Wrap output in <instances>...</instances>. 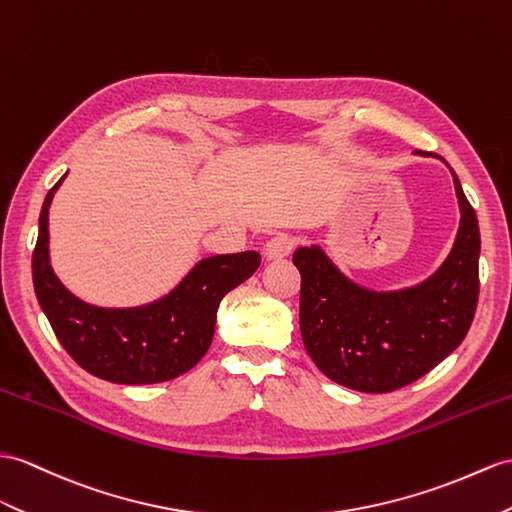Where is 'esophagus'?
<instances>
[{
    "mask_svg": "<svg viewBox=\"0 0 512 512\" xmlns=\"http://www.w3.org/2000/svg\"><path fill=\"white\" fill-rule=\"evenodd\" d=\"M291 247H293L291 236L276 234V236H271V239L265 243L263 252H265L267 260H280V258H284L286 254L291 252Z\"/></svg>",
    "mask_w": 512,
    "mask_h": 512,
    "instance_id": "34e87169",
    "label": "esophagus"
}]
</instances>
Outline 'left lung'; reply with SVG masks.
Instances as JSON below:
<instances>
[{"label": "left lung", "mask_w": 512, "mask_h": 512, "mask_svg": "<svg viewBox=\"0 0 512 512\" xmlns=\"http://www.w3.org/2000/svg\"><path fill=\"white\" fill-rule=\"evenodd\" d=\"M450 171L460 226L452 252L426 280L378 291L345 276L319 245L295 249L293 265L302 273L299 330L304 347L330 380L347 389H402L450 356L471 328L480 291V228L476 210Z\"/></svg>", "instance_id": "1"}]
</instances>
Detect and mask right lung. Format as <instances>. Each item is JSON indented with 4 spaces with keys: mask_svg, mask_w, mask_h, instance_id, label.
Masks as SVG:
<instances>
[{
    "mask_svg": "<svg viewBox=\"0 0 512 512\" xmlns=\"http://www.w3.org/2000/svg\"><path fill=\"white\" fill-rule=\"evenodd\" d=\"M62 176L47 193L32 256L36 299L60 345L93 376L115 384H156L182 376L208 352L221 299L260 265V254L202 258L158 299L106 308L84 302L60 282L49 258V206Z\"/></svg>",
    "mask_w": 512,
    "mask_h": 512,
    "instance_id": "right-lung-1",
    "label": "right lung"
}]
</instances>
